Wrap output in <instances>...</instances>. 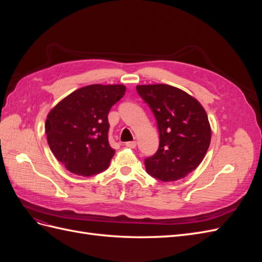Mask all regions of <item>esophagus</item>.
<instances>
[{
    "label": "esophagus",
    "instance_id": "1",
    "mask_svg": "<svg viewBox=\"0 0 262 262\" xmlns=\"http://www.w3.org/2000/svg\"><path fill=\"white\" fill-rule=\"evenodd\" d=\"M125 146H128L130 148H134L137 146V142L136 141H130V142H126L125 143Z\"/></svg>",
    "mask_w": 262,
    "mask_h": 262
}]
</instances>
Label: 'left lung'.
<instances>
[{
	"label": "left lung",
	"mask_w": 262,
	"mask_h": 262,
	"mask_svg": "<svg viewBox=\"0 0 262 262\" xmlns=\"http://www.w3.org/2000/svg\"><path fill=\"white\" fill-rule=\"evenodd\" d=\"M137 91L152 109L160 131L157 152L144 162L146 171L165 182L185 178L210 146L207 113L194 97L167 84L138 85Z\"/></svg>",
	"instance_id": "left-lung-1"
}]
</instances>
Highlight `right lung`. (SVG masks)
Instances as JSON below:
<instances>
[{"instance_id":"1","label":"right lung","mask_w":262,"mask_h":262,"mask_svg":"<svg viewBox=\"0 0 262 262\" xmlns=\"http://www.w3.org/2000/svg\"><path fill=\"white\" fill-rule=\"evenodd\" d=\"M125 93L121 84H93L71 93L47 116V141L55 158L83 177L108 168L116 150L108 141V114Z\"/></svg>"}]
</instances>
